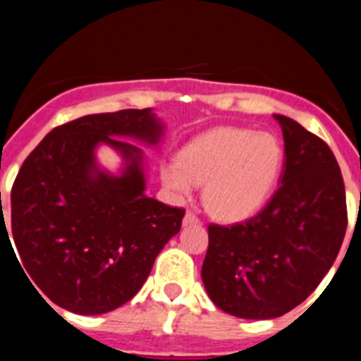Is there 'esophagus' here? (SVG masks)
<instances>
[{
  "mask_svg": "<svg viewBox=\"0 0 361 361\" xmlns=\"http://www.w3.org/2000/svg\"><path fill=\"white\" fill-rule=\"evenodd\" d=\"M197 223H200V217H197L194 212H190V210H188V212L185 214V217H183V225H197Z\"/></svg>",
  "mask_w": 361,
  "mask_h": 361,
  "instance_id": "obj_1",
  "label": "esophagus"
}]
</instances>
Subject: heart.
<instances>
[{"mask_svg": "<svg viewBox=\"0 0 361 361\" xmlns=\"http://www.w3.org/2000/svg\"><path fill=\"white\" fill-rule=\"evenodd\" d=\"M282 164L284 149L274 133L216 128L188 142L161 176L180 197L204 183L207 209L221 219L241 221L259 212L274 194Z\"/></svg>", "mask_w": 361, "mask_h": 361, "instance_id": "heart-1", "label": "heart"}]
</instances>
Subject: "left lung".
<instances>
[{
	"instance_id": "left-lung-1",
	"label": "left lung",
	"mask_w": 361,
	"mask_h": 361,
	"mask_svg": "<svg viewBox=\"0 0 361 361\" xmlns=\"http://www.w3.org/2000/svg\"><path fill=\"white\" fill-rule=\"evenodd\" d=\"M281 185L264 209L230 226L209 225L201 279L219 310L277 318L306 300L338 255L347 230L345 187L329 145L284 115Z\"/></svg>"
}]
</instances>
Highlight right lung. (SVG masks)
Returning <instances> with one entry per match:
<instances>
[{
  "label": "right lung",
  "mask_w": 361,
  "mask_h": 361,
  "mask_svg": "<svg viewBox=\"0 0 361 361\" xmlns=\"http://www.w3.org/2000/svg\"><path fill=\"white\" fill-rule=\"evenodd\" d=\"M161 135L149 108L86 115L51 129L23 161L11 194L12 237L41 298L102 314L140 291L185 210L145 196L142 149L120 138L157 145ZM99 143L123 154L120 177L96 165Z\"/></svg>",
  "instance_id": "obj_1"
}]
</instances>
